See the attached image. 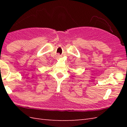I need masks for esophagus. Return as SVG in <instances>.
Here are the masks:
<instances>
[{
    "mask_svg": "<svg viewBox=\"0 0 127 127\" xmlns=\"http://www.w3.org/2000/svg\"><path fill=\"white\" fill-rule=\"evenodd\" d=\"M58 57H59V56H58Z\"/></svg>",
    "mask_w": 127,
    "mask_h": 127,
    "instance_id": "obj_1",
    "label": "esophagus"
}]
</instances>
